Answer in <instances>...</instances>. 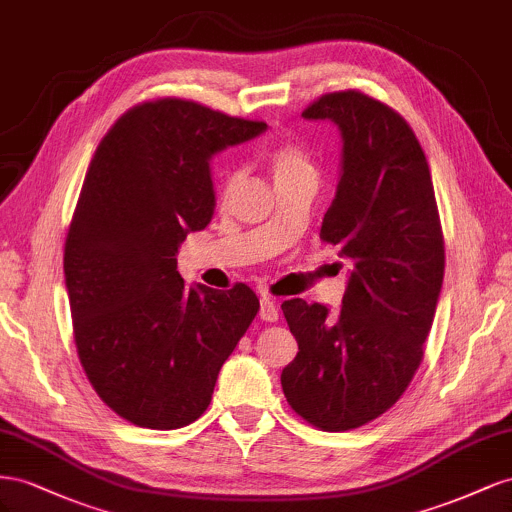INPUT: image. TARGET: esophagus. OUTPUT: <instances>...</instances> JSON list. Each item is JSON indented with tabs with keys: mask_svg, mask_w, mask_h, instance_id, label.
<instances>
[{
	"mask_svg": "<svg viewBox=\"0 0 512 512\" xmlns=\"http://www.w3.org/2000/svg\"><path fill=\"white\" fill-rule=\"evenodd\" d=\"M259 317L264 321H279V306H276V302L270 298V296H264L259 302Z\"/></svg>",
	"mask_w": 512,
	"mask_h": 512,
	"instance_id": "esophagus-1",
	"label": "esophagus"
}]
</instances>
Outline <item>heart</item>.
Here are the masks:
<instances>
[{
  "label": "heart",
  "mask_w": 512,
  "mask_h": 512,
  "mask_svg": "<svg viewBox=\"0 0 512 512\" xmlns=\"http://www.w3.org/2000/svg\"><path fill=\"white\" fill-rule=\"evenodd\" d=\"M268 165L274 175V182H287V180H296V178H315V165L309 150L304 145L294 139V137H283L281 141H276L270 152H268ZM242 178V171L238 167H233L225 173V178L221 182V195L227 197L233 188L238 186Z\"/></svg>",
  "instance_id": "b5f03b06"
}]
</instances>
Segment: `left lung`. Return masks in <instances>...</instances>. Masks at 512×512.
Instances as JSON below:
<instances>
[{"mask_svg": "<svg viewBox=\"0 0 512 512\" xmlns=\"http://www.w3.org/2000/svg\"><path fill=\"white\" fill-rule=\"evenodd\" d=\"M302 115L341 128L343 171L319 238L354 270L339 317L302 298L281 304L298 341L281 384L309 425L349 431L388 412L420 367L444 281V233L427 156L397 111L341 90Z\"/></svg>", "mask_w": 512, "mask_h": 512, "instance_id": "obj_1", "label": "left lung"}]
</instances>
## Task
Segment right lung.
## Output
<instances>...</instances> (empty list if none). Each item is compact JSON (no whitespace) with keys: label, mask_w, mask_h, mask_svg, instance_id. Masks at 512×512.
<instances>
[{"label":"right lung","mask_w":512,"mask_h":512,"mask_svg":"<svg viewBox=\"0 0 512 512\" xmlns=\"http://www.w3.org/2000/svg\"><path fill=\"white\" fill-rule=\"evenodd\" d=\"M266 122L154 98L120 115L87 167L64 246L81 367L102 403L171 431L208 410L218 371L259 311L255 291L186 289L178 246L210 223L214 152Z\"/></svg>","instance_id":"obj_1"}]
</instances>
